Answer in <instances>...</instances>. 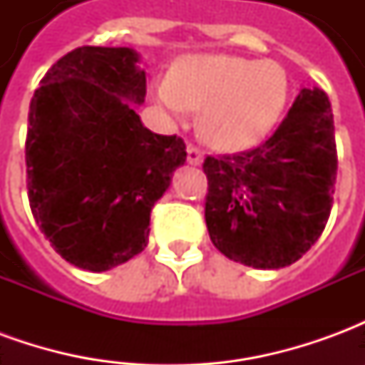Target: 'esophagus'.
<instances>
[{"label": "esophagus", "mask_w": 365, "mask_h": 365, "mask_svg": "<svg viewBox=\"0 0 365 365\" xmlns=\"http://www.w3.org/2000/svg\"><path fill=\"white\" fill-rule=\"evenodd\" d=\"M187 162L190 164H193V166H197V164H201L203 162V150L201 148H197L193 143H187Z\"/></svg>", "instance_id": "obj_1"}]
</instances>
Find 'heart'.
Listing matches in <instances>:
<instances>
[{
	"instance_id": "obj_1",
	"label": "heart",
	"mask_w": 365,
	"mask_h": 365,
	"mask_svg": "<svg viewBox=\"0 0 365 365\" xmlns=\"http://www.w3.org/2000/svg\"><path fill=\"white\" fill-rule=\"evenodd\" d=\"M158 101L175 117L201 109L199 130L221 150H242L266 136L289 96L287 74L275 62L190 54L178 60L172 78L154 83Z\"/></svg>"
}]
</instances>
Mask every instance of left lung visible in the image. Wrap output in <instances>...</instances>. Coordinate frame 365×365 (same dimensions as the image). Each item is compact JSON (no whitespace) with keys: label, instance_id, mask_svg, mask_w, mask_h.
Masks as SVG:
<instances>
[{"label":"left lung","instance_id":"8db88e82","mask_svg":"<svg viewBox=\"0 0 365 365\" xmlns=\"http://www.w3.org/2000/svg\"><path fill=\"white\" fill-rule=\"evenodd\" d=\"M336 170L329 97L305 88L256 148L203 160L211 242L227 258L252 268L297 262L327 227Z\"/></svg>","mask_w":365,"mask_h":365}]
</instances>
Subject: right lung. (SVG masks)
I'll return each mask as SVG.
<instances>
[{
	"label": "right lung",
	"instance_id": "right-lung-1",
	"mask_svg": "<svg viewBox=\"0 0 365 365\" xmlns=\"http://www.w3.org/2000/svg\"><path fill=\"white\" fill-rule=\"evenodd\" d=\"M127 46H80L29 105L27 193L38 229L70 264L105 272L140 254L150 211L185 162L180 136L143 127L146 76Z\"/></svg>",
	"mask_w": 365,
	"mask_h": 365
}]
</instances>
